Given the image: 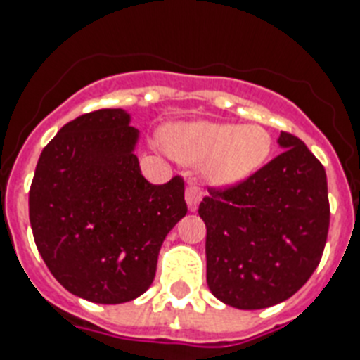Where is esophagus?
Wrapping results in <instances>:
<instances>
[{
    "mask_svg": "<svg viewBox=\"0 0 360 360\" xmlns=\"http://www.w3.org/2000/svg\"><path fill=\"white\" fill-rule=\"evenodd\" d=\"M184 198H186V202H188L190 210H198L199 201L202 199V190L199 188L198 183L190 181L188 186H186V192H184Z\"/></svg>",
    "mask_w": 360,
    "mask_h": 360,
    "instance_id": "34e87169",
    "label": "esophagus"
}]
</instances>
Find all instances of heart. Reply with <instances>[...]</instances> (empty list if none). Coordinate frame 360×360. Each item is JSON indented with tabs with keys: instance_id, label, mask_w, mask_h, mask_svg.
<instances>
[{
	"instance_id": "heart-1",
	"label": "heart",
	"mask_w": 360,
	"mask_h": 360,
	"mask_svg": "<svg viewBox=\"0 0 360 360\" xmlns=\"http://www.w3.org/2000/svg\"><path fill=\"white\" fill-rule=\"evenodd\" d=\"M168 154L183 162H205L212 183L232 184L262 168L271 154V137L259 124H172L161 136Z\"/></svg>"
}]
</instances>
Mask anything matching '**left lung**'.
<instances>
[{
  "label": "left lung",
  "mask_w": 360,
  "mask_h": 360,
  "mask_svg": "<svg viewBox=\"0 0 360 360\" xmlns=\"http://www.w3.org/2000/svg\"><path fill=\"white\" fill-rule=\"evenodd\" d=\"M277 158L199 205L206 224V283L224 304L261 310L286 301L310 279L330 228L324 167L281 132Z\"/></svg>",
  "instance_id": "1"
}]
</instances>
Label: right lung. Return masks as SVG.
<instances>
[{
    "mask_svg": "<svg viewBox=\"0 0 360 360\" xmlns=\"http://www.w3.org/2000/svg\"><path fill=\"white\" fill-rule=\"evenodd\" d=\"M128 123L123 108H101L65 124L43 148L29 192L34 240L50 274L99 304L150 288L162 240L188 212L183 177H143Z\"/></svg>",
    "mask_w": 360,
    "mask_h": 360,
    "instance_id": "obj_1",
    "label": "right lung"
}]
</instances>
